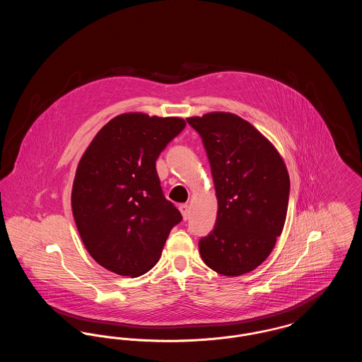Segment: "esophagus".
I'll list each match as a JSON object with an SVG mask.
<instances>
[{"label": "esophagus", "mask_w": 362, "mask_h": 362, "mask_svg": "<svg viewBox=\"0 0 362 362\" xmlns=\"http://www.w3.org/2000/svg\"><path fill=\"white\" fill-rule=\"evenodd\" d=\"M179 210H180V213H182V216H183V220H189V205H186V204H182V205H180V206H179Z\"/></svg>", "instance_id": "esophagus-1"}]
</instances>
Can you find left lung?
Segmentation results:
<instances>
[{"mask_svg":"<svg viewBox=\"0 0 362 362\" xmlns=\"http://www.w3.org/2000/svg\"><path fill=\"white\" fill-rule=\"evenodd\" d=\"M201 136L218 202L199 254L218 274L241 276L270 255L286 220L291 180L282 157L250 122L229 112L187 118Z\"/></svg>","mask_w":362,"mask_h":362,"instance_id":"1","label":"left lung"}]
</instances>
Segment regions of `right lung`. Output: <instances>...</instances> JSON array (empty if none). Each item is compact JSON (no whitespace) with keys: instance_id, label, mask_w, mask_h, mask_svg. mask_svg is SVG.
Segmentation results:
<instances>
[{"instance_id":"add662e5","label":"right lung","mask_w":362,"mask_h":362,"mask_svg":"<svg viewBox=\"0 0 362 362\" xmlns=\"http://www.w3.org/2000/svg\"><path fill=\"white\" fill-rule=\"evenodd\" d=\"M185 126L180 118L122 114L104 126L81 157L71 210L88 252L107 270L145 274L182 221L163 194L156 160Z\"/></svg>"}]
</instances>
